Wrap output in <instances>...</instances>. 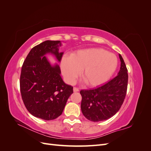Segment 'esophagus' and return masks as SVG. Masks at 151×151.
Here are the masks:
<instances>
[{
	"label": "esophagus",
	"instance_id": "esophagus-1",
	"mask_svg": "<svg viewBox=\"0 0 151 151\" xmlns=\"http://www.w3.org/2000/svg\"><path fill=\"white\" fill-rule=\"evenodd\" d=\"M73 91H74V92H78V91H79V90L78 88H75V87H74V88H73Z\"/></svg>",
	"mask_w": 151,
	"mask_h": 151
}]
</instances>
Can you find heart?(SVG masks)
Segmentation results:
<instances>
[{"label":"heart","mask_w":151,"mask_h":151,"mask_svg":"<svg viewBox=\"0 0 151 151\" xmlns=\"http://www.w3.org/2000/svg\"><path fill=\"white\" fill-rule=\"evenodd\" d=\"M118 64L115 54L100 48L79 50L70 57H63L60 67L65 80L72 84L82 71V78L87 86L96 87L106 83L116 72Z\"/></svg>","instance_id":"b5f03b06"}]
</instances>
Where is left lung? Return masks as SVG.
Listing matches in <instances>:
<instances>
[{
    "label": "left lung",
    "mask_w": 151,
    "mask_h": 151,
    "mask_svg": "<svg viewBox=\"0 0 151 151\" xmlns=\"http://www.w3.org/2000/svg\"><path fill=\"white\" fill-rule=\"evenodd\" d=\"M121 65L117 76L104 85L89 90H81V111L87 119L94 122L106 120L118 111L125 98L128 70L119 54Z\"/></svg>",
    "instance_id": "1"
}]
</instances>
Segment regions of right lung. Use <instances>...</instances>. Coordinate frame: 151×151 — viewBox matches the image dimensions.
<instances>
[{
    "instance_id": "1",
    "label": "right lung",
    "mask_w": 151,
    "mask_h": 151,
    "mask_svg": "<svg viewBox=\"0 0 151 151\" xmlns=\"http://www.w3.org/2000/svg\"><path fill=\"white\" fill-rule=\"evenodd\" d=\"M60 41L47 40L31 50L22 67L20 90L28 111L35 117L52 120L62 115L73 87L61 77L60 67L52 64L47 57L52 54L60 62L63 52H59Z\"/></svg>"
}]
</instances>
